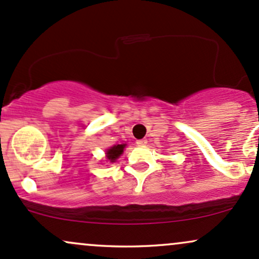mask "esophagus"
I'll list each match as a JSON object with an SVG mask.
<instances>
[{"instance_id": "1", "label": "esophagus", "mask_w": 259, "mask_h": 259, "mask_svg": "<svg viewBox=\"0 0 259 259\" xmlns=\"http://www.w3.org/2000/svg\"><path fill=\"white\" fill-rule=\"evenodd\" d=\"M147 144V140L146 139H141V140H136V145L139 146H145Z\"/></svg>"}]
</instances>
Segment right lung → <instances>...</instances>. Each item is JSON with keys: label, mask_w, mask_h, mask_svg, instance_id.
<instances>
[{"label": "right lung", "mask_w": 259, "mask_h": 259, "mask_svg": "<svg viewBox=\"0 0 259 259\" xmlns=\"http://www.w3.org/2000/svg\"><path fill=\"white\" fill-rule=\"evenodd\" d=\"M124 147H125V145H115V146L111 147L107 151V158L111 160V162H114L123 153Z\"/></svg>", "instance_id": "obj_1"}]
</instances>
